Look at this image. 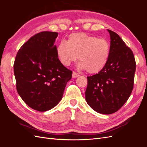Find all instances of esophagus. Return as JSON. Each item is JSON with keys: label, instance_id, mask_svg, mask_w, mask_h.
Returning a JSON list of instances; mask_svg holds the SVG:
<instances>
[{"label": "esophagus", "instance_id": "obj_1", "mask_svg": "<svg viewBox=\"0 0 147 147\" xmlns=\"http://www.w3.org/2000/svg\"><path fill=\"white\" fill-rule=\"evenodd\" d=\"M78 77H79V74H77V72H73V73H72V78H77Z\"/></svg>", "mask_w": 147, "mask_h": 147}]
</instances>
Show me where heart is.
<instances>
[{
	"label": "heart",
	"instance_id": "1",
	"mask_svg": "<svg viewBox=\"0 0 147 147\" xmlns=\"http://www.w3.org/2000/svg\"><path fill=\"white\" fill-rule=\"evenodd\" d=\"M57 57L64 65L76 61L79 67L89 74H97L104 69L109 60L110 45L104 38L83 32L70 34L67 42H61L56 48Z\"/></svg>",
	"mask_w": 147,
	"mask_h": 147
}]
</instances>
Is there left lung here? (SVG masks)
Listing matches in <instances>:
<instances>
[{"instance_id": "8db88e82", "label": "left lung", "mask_w": 147, "mask_h": 147, "mask_svg": "<svg viewBox=\"0 0 147 147\" xmlns=\"http://www.w3.org/2000/svg\"><path fill=\"white\" fill-rule=\"evenodd\" d=\"M110 36L109 60L100 72L88 77L85 99L96 112L112 114L125 104L134 86L136 64L134 55L119 35L107 29Z\"/></svg>"}]
</instances>
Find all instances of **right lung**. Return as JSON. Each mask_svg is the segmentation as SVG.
Wrapping results in <instances>:
<instances>
[{
	"mask_svg": "<svg viewBox=\"0 0 147 147\" xmlns=\"http://www.w3.org/2000/svg\"><path fill=\"white\" fill-rule=\"evenodd\" d=\"M58 33L35 34L21 47L15 60L16 90L30 108L46 112L62 99L72 72L57 56L55 45Z\"/></svg>",
	"mask_w": 147,
	"mask_h": 147,
	"instance_id": "right-lung-1",
	"label": "right lung"
}]
</instances>
